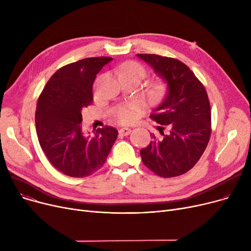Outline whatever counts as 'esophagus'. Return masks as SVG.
<instances>
[{"label":"esophagus","instance_id":"obj_1","mask_svg":"<svg viewBox=\"0 0 251 251\" xmlns=\"http://www.w3.org/2000/svg\"><path fill=\"white\" fill-rule=\"evenodd\" d=\"M131 133V129L130 128H127V127H124V128H121L120 130H119V134L120 135H123V136H127Z\"/></svg>","mask_w":251,"mask_h":251}]
</instances>
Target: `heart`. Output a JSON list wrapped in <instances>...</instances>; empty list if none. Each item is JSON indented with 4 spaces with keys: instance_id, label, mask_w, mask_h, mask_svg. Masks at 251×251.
Masks as SVG:
<instances>
[{
    "instance_id": "heart-1",
    "label": "heart",
    "mask_w": 251,
    "mask_h": 251,
    "mask_svg": "<svg viewBox=\"0 0 251 251\" xmlns=\"http://www.w3.org/2000/svg\"><path fill=\"white\" fill-rule=\"evenodd\" d=\"M122 74H133L141 79L146 75V70H144V68L140 64L136 62H127L124 65H122L120 69H119V75ZM134 110L135 105L128 103L121 105V107L116 111L115 115L119 121L128 122L130 120H132V118L134 116Z\"/></svg>"
}]
</instances>
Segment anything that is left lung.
I'll return each instance as SVG.
<instances>
[{
  "mask_svg": "<svg viewBox=\"0 0 251 251\" xmlns=\"http://www.w3.org/2000/svg\"><path fill=\"white\" fill-rule=\"evenodd\" d=\"M167 84V94L151 118L162 136L140 151L150 170L164 178L180 176L194 167L210 136V107L206 90L187 66L177 59L137 54Z\"/></svg>",
  "mask_w": 251,
  "mask_h": 251,
  "instance_id": "obj_1",
  "label": "left lung"
}]
</instances>
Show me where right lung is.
<instances>
[{"label":"right lung","instance_id":"add662e5","mask_svg":"<svg viewBox=\"0 0 251 251\" xmlns=\"http://www.w3.org/2000/svg\"><path fill=\"white\" fill-rule=\"evenodd\" d=\"M113 59L86 58L66 65L50 77L37 100L35 128L48 160L63 174L82 178L107 161L118 131L105 126L94 135L82 130V110L92 103L97 74Z\"/></svg>","mask_w":251,"mask_h":251}]
</instances>
